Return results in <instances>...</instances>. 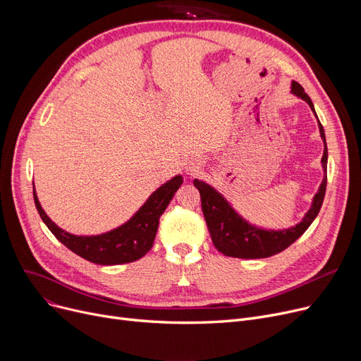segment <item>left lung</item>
<instances>
[{
  "instance_id": "obj_1",
  "label": "left lung",
  "mask_w": 361,
  "mask_h": 361,
  "mask_svg": "<svg viewBox=\"0 0 361 361\" xmlns=\"http://www.w3.org/2000/svg\"><path fill=\"white\" fill-rule=\"evenodd\" d=\"M291 92L297 94L298 98L305 99L310 105L312 111L314 112V106L312 99L309 98V94L297 82H293ZM319 130H320L322 139L325 142L322 165H324V169L326 173L328 147H326L325 131L320 121H319ZM193 183L200 193L202 211L207 224V228H209L214 245L225 256L240 257V259L269 257L290 247V245L309 228L310 224L317 216L326 192V174H325V178L319 187V192L313 199L310 211L306 214V216L302 218L300 224H297L290 230H283V231H264L247 224L240 215H237L233 207L228 204V202H226L216 190H214L211 185H207L206 183L199 180H195Z\"/></svg>"
}]
</instances>
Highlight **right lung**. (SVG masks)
Wrapping results in <instances>:
<instances>
[{
  "instance_id": "obj_1",
  "label": "right lung",
  "mask_w": 361,
  "mask_h": 361,
  "mask_svg": "<svg viewBox=\"0 0 361 361\" xmlns=\"http://www.w3.org/2000/svg\"><path fill=\"white\" fill-rule=\"evenodd\" d=\"M181 184V176L169 180L168 183L161 185L155 193H152V196L135 214V216L127 221L124 225L109 233L90 237L73 235L59 228L42 209L35 188L33 200L37 212H39L49 231L73 253L79 255L80 257L92 263L121 264L143 257L152 249L158 231L159 218Z\"/></svg>"
}]
</instances>
